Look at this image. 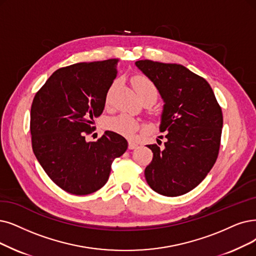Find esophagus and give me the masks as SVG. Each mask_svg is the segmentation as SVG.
I'll use <instances>...</instances> for the list:
<instances>
[{
    "label": "esophagus",
    "mask_w": 256,
    "mask_h": 256,
    "mask_svg": "<svg viewBox=\"0 0 256 256\" xmlns=\"http://www.w3.org/2000/svg\"><path fill=\"white\" fill-rule=\"evenodd\" d=\"M138 142H136L130 140V142H128V148H129V149H136V148H138Z\"/></svg>",
    "instance_id": "esophagus-1"
}]
</instances>
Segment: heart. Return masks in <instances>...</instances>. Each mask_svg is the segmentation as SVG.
Returning a JSON list of instances; mask_svg holds the SVG:
<instances>
[{
  "label": "heart",
  "mask_w": 256,
  "mask_h": 256,
  "mask_svg": "<svg viewBox=\"0 0 256 256\" xmlns=\"http://www.w3.org/2000/svg\"><path fill=\"white\" fill-rule=\"evenodd\" d=\"M132 86L138 96H142L147 94H153L156 96V89L152 82L144 76H136L131 80ZM106 128L116 132L118 134L131 136L138 128V122L127 114H120L114 116L106 122Z\"/></svg>",
  "instance_id": "heart-1"
}]
</instances>
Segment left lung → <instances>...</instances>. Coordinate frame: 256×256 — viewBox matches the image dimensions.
I'll list each match as a JSON object with an SVG mask.
<instances>
[{
  "instance_id": "8db88e82",
  "label": "left lung",
  "mask_w": 256,
  "mask_h": 256,
  "mask_svg": "<svg viewBox=\"0 0 256 256\" xmlns=\"http://www.w3.org/2000/svg\"><path fill=\"white\" fill-rule=\"evenodd\" d=\"M136 67L164 100L160 131L164 147L147 145L153 158L145 169L152 190L165 196H182L207 176L218 156L222 109L208 82L180 64L140 60Z\"/></svg>"
}]
</instances>
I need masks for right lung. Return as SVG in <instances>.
<instances>
[{"instance_id": "add662e5", "label": "right lung", "mask_w": 256, "mask_h": 256, "mask_svg": "<svg viewBox=\"0 0 256 256\" xmlns=\"http://www.w3.org/2000/svg\"><path fill=\"white\" fill-rule=\"evenodd\" d=\"M118 62L111 58L60 68L32 102L30 132L34 156L51 180L74 196L103 187L112 162L128 147L126 138L112 131L96 142L85 138L94 129V118L104 110Z\"/></svg>"}]
</instances>
